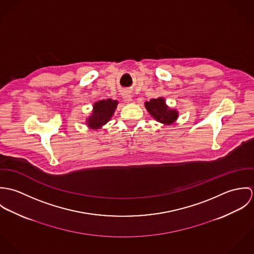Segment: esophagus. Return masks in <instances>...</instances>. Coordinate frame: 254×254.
Segmentation results:
<instances>
[{
	"label": "esophagus",
	"mask_w": 254,
	"mask_h": 254,
	"mask_svg": "<svg viewBox=\"0 0 254 254\" xmlns=\"http://www.w3.org/2000/svg\"><path fill=\"white\" fill-rule=\"evenodd\" d=\"M122 98H123L124 101L127 102V103L132 102V95H131L130 91H128V90H125V91L122 92Z\"/></svg>",
	"instance_id": "34e87169"
}]
</instances>
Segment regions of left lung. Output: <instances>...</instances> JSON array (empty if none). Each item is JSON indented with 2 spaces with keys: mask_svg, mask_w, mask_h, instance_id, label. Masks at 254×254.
Returning a JSON list of instances; mask_svg holds the SVG:
<instances>
[{
  "mask_svg": "<svg viewBox=\"0 0 254 254\" xmlns=\"http://www.w3.org/2000/svg\"><path fill=\"white\" fill-rule=\"evenodd\" d=\"M145 107L151 117L163 125H172L179 117V111L169 108L164 98L151 99L149 102H145Z\"/></svg>",
  "mask_w": 254,
  "mask_h": 254,
  "instance_id": "left-lung-1",
  "label": "left lung"
}]
</instances>
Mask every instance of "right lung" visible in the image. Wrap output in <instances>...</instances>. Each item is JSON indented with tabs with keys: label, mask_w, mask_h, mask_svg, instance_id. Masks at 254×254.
<instances>
[{
	"label": "right lung",
	"mask_w": 254,
	"mask_h": 254,
	"mask_svg": "<svg viewBox=\"0 0 254 254\" xmlns=\"http://www.w3.org/2000/svg\"><path fill=\"white\" fill-rule=\"evenodd\" d=\"M118 102L108 99L102 100L93 105L92 113L86 118V125L89 129L98 130L106 125L112 117Z\"/></svg>",
	"instance_id": "add662e5"
}]
</instances>
